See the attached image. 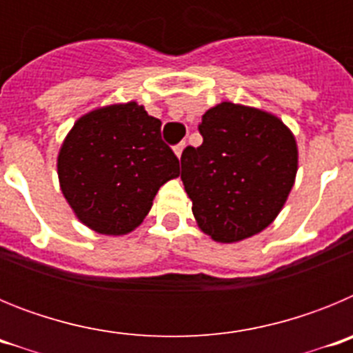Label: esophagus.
<instances>
[{
    "instance_id": "obj_1",
    "label": "esophagus",
    "mask_w": 353,
    "mask_h": 353,
    "mask_svg": "<svg viewBox=\"0 0 353 353\" xmlns=\"http://www.w3.org/2000/svg\"><path fill=\"white\" fill-rule=\"evenodd\" d=\"M183 148H185V141H180L179 145H174V154H176V157H182Z\"/></svg>"
}]
</instances>
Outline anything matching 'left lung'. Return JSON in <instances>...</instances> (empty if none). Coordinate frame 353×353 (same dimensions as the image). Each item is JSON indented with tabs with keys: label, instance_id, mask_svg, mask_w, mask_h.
Here are the masks:
<instances>
[{
	"label": "left lung",
	"instance_id": "1",
	"mask_svg": "<svg viewBox=\"0 0 353 353\" xmlns=\"http://www.w3.org/2000/svg\"><path fill=\"white\" fill-rule=\"evenodd\" d=\"M201 146L182 152V182L199 228L239 242L269 226L297 173L295 138L279 118L223 102L198 125Z\"/></svg>",
	"mask_w": 353,
	"mask_h": 353
}]
</instances>
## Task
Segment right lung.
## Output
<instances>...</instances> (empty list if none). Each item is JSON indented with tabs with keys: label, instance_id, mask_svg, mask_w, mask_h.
I'll list each match as a JSON object with an SVG mask.
<instances>
[{
	"label": "right lung",
	"instance_id": "1",
	"mask_svg": "<svg viewBox=\"0 0 353 353\" xmlns=\"http://www.w3.org/2000/svg\"><path fill=\"white\" fill-rule=\"evenodd\" d=\"M180 174L161 120L136 102L95 109L76 121L58 157L65 199L81 223L104 235L141 224L159 187Z\"/></svg>",
	"mask_w": 353,
	"mask_h": 353
}]
</instances>
